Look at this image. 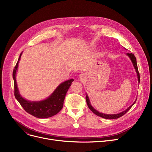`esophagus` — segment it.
<instances>
[{"instance_id":"34e87169","label":"esophagus","mask_w":152,"mask_h":152,"mask_svg":"<svg viewBox=\"0 0 152 152\" xmlns=\"http://www.w3.org/2000/svg\"><path fill=\"white\" fill-rule=\"evenodd\" d=\"M81 76V77H83V75H81V76Z\"/></svg>"}]
</instances>
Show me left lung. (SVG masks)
Returning <instances> with one entry per match:
<instances>
[{
  "label": "left lung",
  "instance_id": "left-lung-1",
  "mask_svg": "<svg viewBox=\"0 0 152 152\" xmlns=\"http://www.w3.org/2000/svg\"><path fill=\"white\" fill-rule=\"evenodd\" d=\"M127 55L129 56V57L131 58L132 62V64L133 65L135 69V71H136L137 73V77H138V81H139V83H140V75H139V70H138V68H137V61H136V58H135V57L134 56V55L132 53H127ZM86 102H87V106H88V107L89 108V109L92 111V112L95 114L96 115L100 116V117H102L103 118H105V119H117V118H119L121 117L122 116H123L124 114H126L127 111H128L134 105V103H135V102H136L137 100V99L136 100H135V101L133 103V104L131 105L129 107L127 108L126 110L122 111L121 113H119L118 114H114V115H107V114H104V113H100L98 111H97L95 109H94L92 106L91 105V103H90V101H89V97L88 96H87V95H86Z\"/></svg>",
  "mask_w": 152,
  "mask_h": 152
}]
</instances>
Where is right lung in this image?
<instances>
[{"mask_svg":"<svg viewBox=\"0 0 152 152\" xmlns=\"http://www.w3.org/2000/svg\"><path fill=\"white\" fill-rule=\"evenodd\" d=\"M20 54L18 60L13 71V78L14 80V95L20 104L27 113L38 118H47L57 114L62 109L63 102L66 92L71 85L73 79L60 84L57 88L47 99L39 102H31L23 99L19 93L17 82H16V72L17 71L18 62L21 58Z\"/></svg>","mask_w":152,"mask_h":152,"instance_id":"1","label":"right lung"}]
</instances>
